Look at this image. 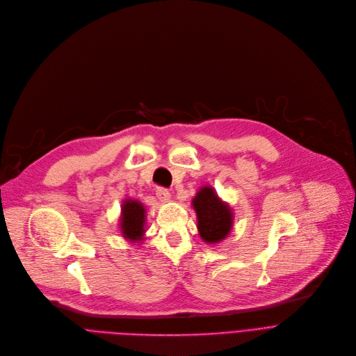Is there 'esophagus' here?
I'll use <instances>...</instances> for the list:
<instances>
[{"label":"esophagus","instance_id":"esophagus-1","mask_svg":"<svg viewBox=\"0 0 356 356\" xmlns=\"http://www.w3.org/2000/svg\"><path fill=\"white\" fill-rule=\"evenodd\" d=\"M156 196H157V199H159L160 202H167V200L171 197V193H170L168 189H165V188H163V186H159V188L156 189Z\"/></svg>","mask_w":356,"mask_h":356}]
</instances>
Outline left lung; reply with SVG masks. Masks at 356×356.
<instances>
[{
  "label": "left lung",
  "instance_id": "8db88e82",
  "mask_svg": "<svg viewBox=\"0 0 356 356\" xmlns=\"http://www.w3.org/2000/svg\"><path fill=\"white\" fill-rule=\"evenodd\" d=\"M193 207L197 216L199 234L206 243H219L230 233L233 223L232 210L211 188L204 186L196 193Z\"/></svg>",
  "mask_w": 356,
  "mask_h": 356
}]
</instances>
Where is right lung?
<instances>
[{
    "label": "right lung",
    "mask_w": 356,
    "mask_h": 356,
    "mask_svg": "<svg viewBox=\"0 0 356 356\" xmlns=\"http://www.w3.org/2000/svg\"><path fill=\"white\" fill-rule=\"evenodd\" d=\"M145 218L146 210L143 204L127 199L122 206L120 227L124 238L131 241H138L145 233Z\"/></svg>",
    "instance_id": "right-lung-1"
}]
</instances>
